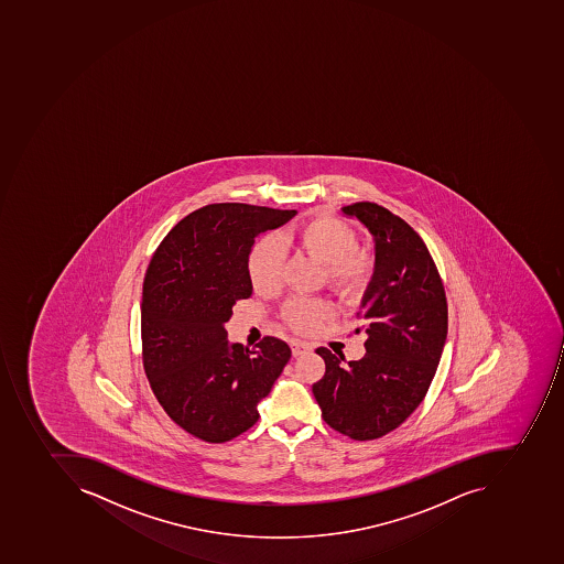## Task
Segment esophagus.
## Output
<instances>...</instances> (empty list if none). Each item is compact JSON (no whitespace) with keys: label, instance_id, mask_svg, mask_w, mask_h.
<instances>
[{"label":"esophagus","instance_id":"esophagus-1","mask_svg":"<svg viewBox=\"0 0 564 564\" xmlns=\"http://www.w3.org/2000/svg\"><path fill=\"white\" fill-rule=\"evenodd\" d=\"M311 346L301 340H292V352L293 356H301V354L308 352Z\"/></svg>","mask_w":564,"mask_h":564}]
</instances>
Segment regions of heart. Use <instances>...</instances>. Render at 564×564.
I'll list each match as a JSON object with an SVG mask.
<instances>
[{
    "label": "heart",
    "instance_id": "obj_1",
    "mask_svg": "<svg viewBox=\"0 0 564 564\" xmlns=\"http://www.w3.org/2000/svg\"><path fill=\"white\" fill-rule=\"evenodd\" d=\"M358 235L347 224L325 214H314L278 238L257 241L248 257L251 286L260 295H272L281 286L284 269L283 248L301 251L325 269V280L338 296L352 301L361 295L373 274L370 253L358 250ZM284 319L299 332H313L332 316L323 302H290Z\"/></svg>",
    "mask_w": 564,
    "mask_h": 564
}]
</instances>
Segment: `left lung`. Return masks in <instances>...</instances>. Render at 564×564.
Masks as SVG:
<instances>
[{
    "mask_svg": "<svg viewBox=\"0 0 564 564\" xmlns=\"http://www.w3.org/2000/svg\"><path fill=\"white\" fill-rule=\"evenodd\" d=\"M373 238L375 263L359 305L366 354L346 361L326 347L325 377L313 394L329 427L356 441L394 431L431 386L448 334L443 281L424 241L403 218L375 203L344 206Z\"/></svg>",
    "mask_w": 564,
    "mask_h": 564,
    "instance_id": "obj_1",
    "label": "left lung"
}]
</instances>
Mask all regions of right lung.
<instances>
[{
    "label": "right lung",
    "mask_w": 564,
    "mask_h": 564,
    "mask_svg": "<svg viewBox=\"0 0 564 564\" xmlns=\"http://www.w3.org/2000/svg\"><path fill=\"white\" fill-rule=\"evenodd\" d=\"M295 215L243 203L205 206L154 251L140 304L144 370L163 410L194 437L226 443L248 431L292 356L275 337L253 350L230 344L226 323L236 301L253 292L256 239Z\"/></svg>",
    "instance_id": "obj_1"
}]
</instances>
